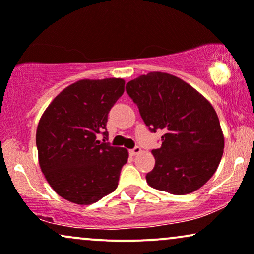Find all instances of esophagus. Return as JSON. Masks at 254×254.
Returning a JSON list of instances; mask_svg holds the SVG:
<instances>
[{
	"label": "esophagus",
	"mask_w": 254,
	"mask_h": 254,
	"mask_svg": "<svg viewBox=\"0 0 254 254\" xmlns=\"http://www.w3.org/2000/svg\"><path fill=\"white\" fill-rule=\"evenodd\" d=\"M140 152H142V149H140L139 146H134L133 149L130 150V153L132 156H136V155H138V153H140Z\"/></svg>",
	"instance_id": "obj_1"
}]
</instances>
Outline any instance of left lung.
Returning a JSON list of instances; mask_svg holds the SVG:
<instances>
[{
    "instance_id": "1",
    "label": "left lung",
    "mask_w": 254,
    "mask_h": 254,
    "mask_svg": "<svg viewBox=\"0 0 254 254\" xmlns=\"http://www.w3.org/2000/svg\"><path fill=\"white\" fill-rule=\"evenodd\" d=\"M151 132L160 130L162 146L146 175L151 188L188 194L213 176L224 152L219 118L210 102L190 84L165 72H149L127 84Z\"/></svg>"
}]
</instances>
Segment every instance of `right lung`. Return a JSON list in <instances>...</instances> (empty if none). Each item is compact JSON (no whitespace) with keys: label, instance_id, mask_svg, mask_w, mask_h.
Returning a JSON list of instances; mask_svg holds the SVG:
<instances>
[{"label":"right lung","instance_id":"obj_1","mask_svg":"<svg viewBox=\"0 0 254 254\" xmlns=\"http://www.w3.org/2000/svg\"><path fill=\"white\" fill-rule=\"evenodd\" d=\"M124 84L122 78L81 79L60 92L38 122L41 170L66 200L94 204L116 190L129 153L105 140L108 114L123 95Z\"/></svg>","mask_w":254,"mask_h":254}]
</instances>
